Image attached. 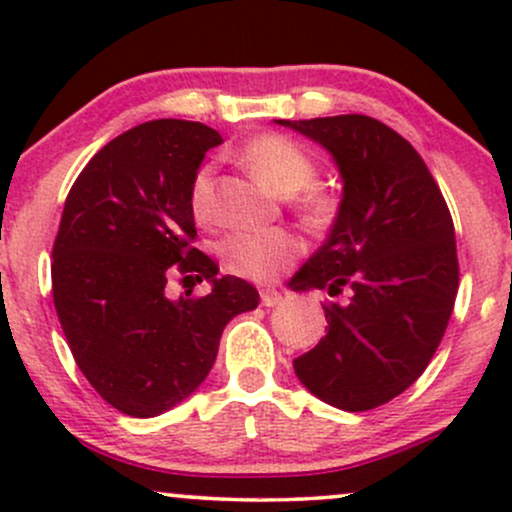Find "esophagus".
<instances>
[{"label": "esophagus", "instance_id": "34e87169", "mask_svg": "<svg viewBox=\"0 0 512 512\" xmlns=\"http://www.w3.org/2000/svg\"><path fill=\"white\" fill-rule=\"evenodd\" d=\"M262 305L264 308H276V305L284 303V296H281V291L276 289H262Z\"/></svg>", "mask_w": 512, "mask_h": 512}]
</instances>
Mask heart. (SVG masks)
Returning a JSON list of instances; mask_svg holds the SVG:
<instances>
[{"instance_id":"1","label":"heart","mask_w":512,"mask_h":512,"mask_svg":"<svg viewBox=\"0 0 512 512\" xmlns=\"http://www.w3.org/2000/svg\"><path fill=\"white\" fill-rule=\"evenodd\" d=\"M238 156L264 185L284 197L297 195L315 178L313 156L301 144L281 134H262L250 139ZM190 209L199 223L214 221L216 173L211 163L199 166L190 182ZM298 211L308 223H325L334 214V199L325 192L306 190L303 196H298ZM221 252L231 272L255 281H272L296 260L301 243L286 228H260L228 236Z\"/></svg>"}]
</instances>
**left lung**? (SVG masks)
Masks as SVG:
<instances>
[{"instance_id": "1", "label": "left lung", "mask_w": 512, "mask_h": 512, "mask_svg": "<svg viewBox=\"0 0 512 512\" xmlns=\"http://www.w3.org/2000/svg\"><path fill=\"white\" fill-rule=\"evenodd\" d=\"M274 122L320 144L342 178L330 236L293 284L344 298L322 305L327 334L293 370L332 407L375 409L424 373L448 327L460 281L448 204L414 146L373 117Z\"/></svg>"}]
</instances>
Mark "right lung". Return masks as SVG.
Segmentation results:
<instances>
[{"label":"right lung","mask_w":512,"mask_h":512,"mask_svg":"<svg viewBox=\"0 0 512 512\" xmlns=\"http://www.w3.org/2000/svg\"><path fill=\"white\" fill-rule=\"evenodd\" d=\"M221 134L151 120L98 151L64 202L52 298L76 366L117 411L151 419L207 380L223 327L260 293L192 248L190 182ZM175 271L207 278L202 299H168Z\"/></svg>","instance_id":"add662e5"}]
</instances>
